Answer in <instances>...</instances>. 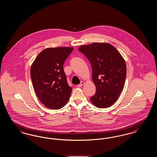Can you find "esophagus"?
I'll use <instances>...</instances> for the list:
<instances>
[{
	"mask_svg": "<svg viewBox=\"0 0 157 157\" xmlns=\"http://www.w3.org/2000/svg\"><path fill=\"white\" fill-rule=\"evenodd\" d=\"M84 84H85V82H83V81H81L79 85H78V87H82Z\"/></svg>",
	"mask_w": 157,
	"mask_h": 157,
	"instance_id": "esophagus-1",
	"label": "esophagus"
}]
</instances>
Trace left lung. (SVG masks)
Instances as JSON below:
<instances>
[{
	"label": "left lung",
	"mask_w": 157,
	"mask_h": 157,
	"mask_svg": "<svg viewBox=\"0 0 157 157\" xmlns=\"http://www.w3.org/2000/svg\"><path fill=\"white\" fill-rule=\"evenodd\" d=\"M79 51L90 60L92 79L97 92L90 100L96 107L113 104L124 89L127 75L125 61L118 51L108 43L95 42L79 46Z\"/></svg>",
	"instance_id": "8db88e82"
}]
</instances>
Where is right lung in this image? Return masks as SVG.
<instances>
[{
	"label": "right lung",
	"instance_id": "obj_1",
	"mask_svg": "<svg viewBox=\"0 0 157 157\" xmlns=\"http://www.w3.org/2000/svg\"><path fill=\"white\" fill-rule=\"evenodd\" d=\"M73 47L48 48L32 64L30 76L39 99L46 107L59 109L67 103L72 90L67 85L63 65Z\"/></svg>",
	"mask_w": 157,
	"mask_h": 157
}]
</instances>
